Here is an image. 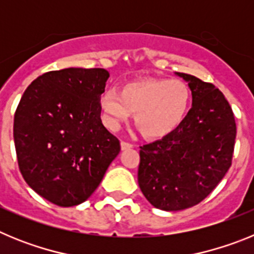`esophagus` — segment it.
<instances>
[{
  "instance_id": "obj_1",
  "label": "esophagus",
  "mask_w": 254,
  "mask_h": 254,
  "mask_svg": "<svg viewBox=\"0 0 254 254\" xmlns=\"http://www.w3.org/2000/svg\"><path fill=\"white\" fill-rule=\"evenodd\" d=\"M121 147H122V150H128V149H132L133 145L129 142H126V141H122V142H121Z\"/></svg>"
}]
</instances>
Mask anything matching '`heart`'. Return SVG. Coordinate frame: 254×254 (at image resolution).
<instances>
[{
  "label": "heart",
  "mask_w": 254,
  "mask_h": 254,
  "mask_svg": "<svg viewBox=\"0 0 254 254\" xmlns=\"http://www.w3.org/2000/svg\"><path fill=\"white\" fill-rule=\"evenodd\" d=\"M190 103L187 85L181 80L151 78L125 85L122 93L108 87L100 108L108 127L117 129L134 113L138 128L147 137H163L178 128Z\"/></svg>",
  "instance_id": "b5f03b06"
}]
</instances>
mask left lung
Returning a JSON list of instances; mask_svg holds the SVG:
<instances>
[{"instance_id": "1", "label": "left lung", "mask_w": 254, "mask_h": 254, "mask_svg": "<svg viewBox=\"0 0 254 254\" xmlns=\"http://www.w3.org/2000/svg\"><path fill=\"white\" fill-rule=\"evenodd\" d=\"M192 108L178 128L140 146L138 186L154 207L179 211L206 198L232 165L237 126L219 89L188 73Z\"/></svg>"}]
</instances>
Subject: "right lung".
I'll return each instance as SVG.
<instances>
[{"label":"right lung","instance_id":"obj_1","mask_svg":"<svg viewBox=\"0 0 254 254\" xmlns=\"http://www.w3.org/2000/svg\"><path fill=\"white\" fill-rule=\"evenodd\" d=\"M104 68L49 71L31 82L13 118L22 178L39 196L62 207L80 205L100 185L121 151L103 126Z\"/></svg>","mask_w":254,"mask_h":254}]
</instances>
